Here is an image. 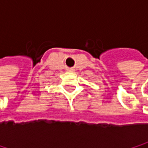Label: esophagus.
<instances>
[{"label": "esophagus", "mask_w": 148, "mask_h": 148, "mask_svg": "<svg viewBox=\"0 0 148 148\" xmlns=\"http://www.w3.org/2000/svg\"><path fill=\"white\" fill-rule=\"evenodd\" d=\"M67 71L68 72H74V69H67Z\"/></svg>", "instance_id": "34e87169"}]
</instances>
